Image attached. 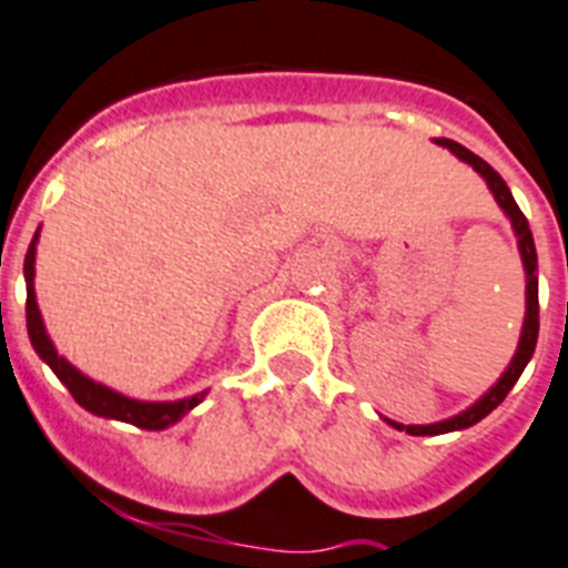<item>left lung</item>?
<instances>
[{
  "label": "left lung",
  "mask_w": 568,
  "mask_h": 568,
  "mask_svg": "<svg viewBox=\"0 0 568 568\" xmlns=\"http://www.w3.org/2000/svg\"><path fill=\"white\" fill-rule=\"evenodd\" d=\"M440 145H446V149L452 151L455 156H460L464 163H469L473 169H476L478 174H481L484 180H487V186H490V192L496 195V201H499V206L505 212H508L510 224H514L516 236H519V253H523V262H525V276H528V285H525V303H528V308H525V326H523V338H519V347H516V356L514 362H510V367L505 373H501V379L493 385L487 394L478 399L473 408H467V412H460L458 417H449L444 419V423H432V426H399V423H390L394 428H399V432H408V435H417V437H426V435H446V432H458V428H467V426H476L478 419H484L487 414L496 408V405L505 403V396L510 394V388L516 385V379L523 376L525 364L531 362L534 356V347H537V335H539V292H537V247H534V236H531V227H528V219L523 215V210L516 206L514 195H510L508 183L501 180V174L493 169L490 163H484L481 156L473 154L469 149H464V145H458L455 140H437Z\"/></svg>",
  "instance_id": "8db88e82"
}]
</instances>
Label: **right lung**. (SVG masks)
<instances>
[{
  "label": "right lung",
  "mask_w": 568,
  "mask_h": 568,
  "mask_svg": "<svg viewBox=\"0 0 568 568\" xmlns=\"http://www.w3.org/2000/svg\"><path fill=\"white\" fill-rule=\"evenodd\" d=\"M34 244L37 233L29 244V253H26V326H29L31 347L37 349V356L52 367L54 376L67 385L69 394L75 396V403L81 408L99 414V417L122 419V423H131L136 428L160 432V428L178 423L183 414L192 412L204 399V394H195L189 396V399H178V403H140V399H131V396H122L116 390L99 385V382L87 379L84 373L75 371L67 358L58 356V349L52 347V341L45 335L43 317H40V308H37L34 300Z\"/></svg>",
  "instance_id": "right-lung-1"
}]
</instances>
